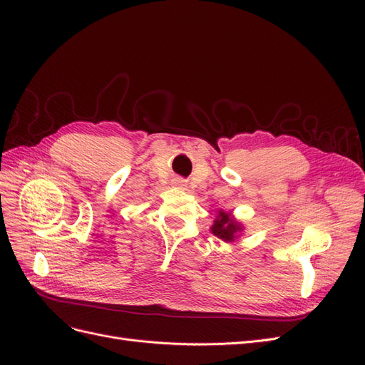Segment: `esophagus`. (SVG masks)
<instances>
[{"mask_svg":"<svg viewBox=\"0 0 365 365\" xmlns=\"http://www.w3.org/2000/svg\"><path fill=\"white\" fill-rule=\"evenodd\" d=\"M178 182H181V181H178Z\"/></svg>","mask_w":365,"mask_h":365,"instance_id":"1","label":"esophagus"}]
</instances>
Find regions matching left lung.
<instances>
[{"label":"left lung","instance_id":"1","mask_svg":"<svg viewBox=\"0 0 365 365\" xmlns=\"http://www.w3.org/2000/svg\"><path fill=\"white\" fill-rule=\"evenodd\" d=\"M210 231L220 240L235 242L236 239H239L242 231H244V225L239 220H236L231 213L224 212V210H217L216 219Z\"/></svg>","mask_w":365,"mask_h":365}]
</instances>
